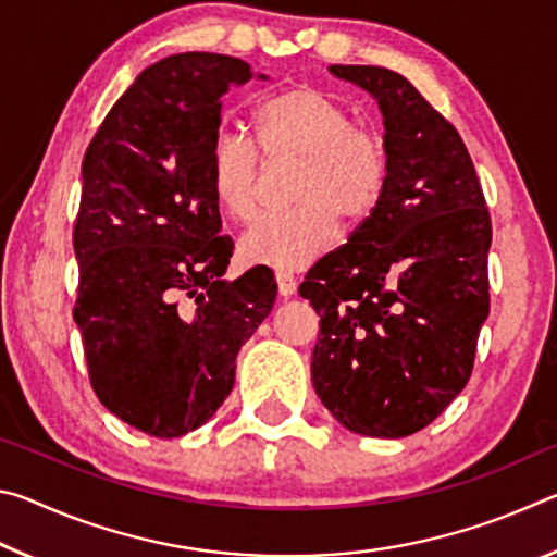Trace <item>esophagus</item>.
Returning a JSON list of instances; mask_svg holds the SVG:
<instances>
[{
	"label": "esophagus",
	"mask_w": 557,
	"mask_h": 557,
	"mask_svg": "<svg viewBox=\"0 0 557 557\" xmlns=\"http://www.w3.org/2000/svg\"><path fill=\"white\" fill-rule=\"evenodd\" d=\"M275 282L282 297H292L297 292V277L289 275V272H275Z\"/></svg>",
	"instance_id": "1"
}]
</instances>
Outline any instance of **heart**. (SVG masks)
<instances>
[{"label": "heart", "instance_id": "1", "mask_svg": "<svg viewBox=\"0 0 557 557\" xmlns=\"http://www.w3.org/2000/svg\"><path fill=\"white\" fill-rule=\"evenodd\" d=\"M256 141L268 162H297L287 213L262 215L240 238L243 260L299 270L332 248L338 219L361 223L388 184V152L381 132L356 125L344 106L312 86L277 90L252 112ZM240 132H215L209 182L221 209L238 221L256 215L262 158Z\"/></svg>", "mask_w": 557, "mask_h": 557}]
</instances>
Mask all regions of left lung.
I'll list each match as a JSON object with an SVG mask.
<instances>
[{
    "label": "left lung",
    "mask_w": 557,
    "mask_h": 557,
    "mask_svg": "<svg viewBox=\"0 0 557 557\" xmlns=\"http://www.w3.org/2000/svg\"><path fill=\"white\" fill-rule=\"evenodd\" d=\"M379 100L388 184L348 243L307 272L322 317L312 383L366 437H408L465 388L488 317L492 219L459 132L400 73L332 65Z\"/></svg>",
    "instance_id": "obj_1"
}]
</instances>
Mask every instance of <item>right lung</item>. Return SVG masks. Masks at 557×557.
Listing matches in <instances>:
<instances>
[{
	"mask_svg": "<svg viewBox=\"0 0 557 557\" xmlns=\"http://www.w3.org/2000/svg\"><path fill=\"white\" fill-rule=\"evenodd\" d=\"M250 78L248 63L223 53L157 61L83 159L73 319L98 400L152 437L213 418L233 391L235 356L277 297L265 265L223 280L233 240L209 182L221 98Z\"/></svg>",
	"mask_w": 557,
	"mask_h": 557,
	"instance_id": "add662e5",
	"label": "right lung"
}]
</instances>
